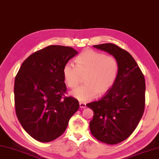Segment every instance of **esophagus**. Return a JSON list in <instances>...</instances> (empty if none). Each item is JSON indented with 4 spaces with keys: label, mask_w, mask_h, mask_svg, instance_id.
I'll list each match as a JSON object with an SVG mask.
<instances>
[{
    "label": "esophagus",
    "mask_w": 159,
    "mask_h": 159,
    "mask_svg": "<svg viewBox=\"0 0 159 159\" xmlns=\"http://www.w3.org/2000/svg\"><path fill=\"white\" fill-rule=\"evenodd\" d=\"M79 106L80 108H85L86 107V104L84 102H79Z\"/></svg>",
    "instance_id": "esophagus-1"
}]
</instances>
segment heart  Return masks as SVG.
Here are the masks:
<instances>
[{"mask_svg": "<svg viewBox=\"0 0 159 159\" xmlns=\"http://www.w3.org/2000/svg\"><path fill=\"white\" fill-rule=\"evenodd\" d=\"M76 66L66 63L63 75L69 87L74 89L79 84L81 75H85L86 85L76 88L70 95L80 102H86L111 89L117 80L119 64L117 59L101 52L88 49L75 59Z\"/></svg>", "mask_w": 159, "mask_h": 159, "instance_id": "1", "label": "heart"}]
</instances>
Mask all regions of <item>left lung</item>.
Masks as SVG:
<instances>
[{
    "mask_svg": "<svg viewBox=\"0 0 159 159\" xmlns=\"http://www.w3.org/2000/svg\"><path fill=\"white\" fill-rule=\"evenodd\" d=\"M115 57L119 72L114 85L99 100L86 105L93 110L90 122L92 134L100 142L116 144L137 128L145 106V79L129 52L114 44L93 45Z\"/></svg>",
    "mask_w": 159,
    "mask_h": 159,
    "instance_id": "obj_1",
    "label": "left lung"
}]
</instances>
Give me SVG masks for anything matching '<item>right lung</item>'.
Segmentation results:
<instances>
[{"label":"right lung","instance_id":"1","mask_svg":"<svg viewBox=\"0 0 159 159\" xmlns=\"http://www.w3.org/2000/svg\"><path fill=\"white\" fill-rule=\"evenodd\" d=\"M77 54L71 47L50 45L27 57L17 74L14 96L17 119L37 141L49 142L60 137L79 109L78 100L62 97L66 91L63 68Z\"/></svg>","mask_w":159,"mask_h":159}]
</instances>
